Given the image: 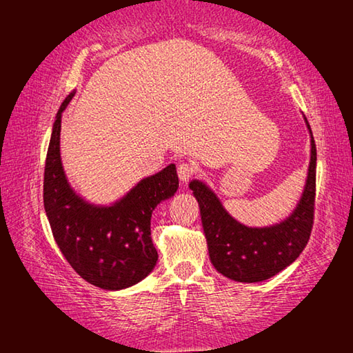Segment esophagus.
Masks as SVG:
<instances>
[{"mask_svg": "<svg viewBox=\"0 0 353 353\" xmlns=\"http://www.w3.org/2000/svg\"><path fill=\"white\" fill-rule=\"evenodd\" d=\"M197 172V165L194 162H181L177 167V176L182 182H188Z\"/></svg>", "mask_w": 353, "mask_h": 353, "instance_id": "obj_1", "label": "esophagus"}]
</instances>
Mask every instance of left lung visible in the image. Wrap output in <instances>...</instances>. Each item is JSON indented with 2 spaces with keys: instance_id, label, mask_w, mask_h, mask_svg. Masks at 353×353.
Wrapping results in <instances>:
<instances>
[{
  "instance_id": "8db88e82",
  "label": "left lung",
  "mask_w": 353,
  "mask_h": 353,
  "mask_svg": "<svg viewBox=\"0 0 353 353\" xmlns=\"http://www.w3.org/2000/svg\"><path fill=\"white\" fill-rule=\"evenodd\" d=\"M308 129L311 132L310 124ZM316 162L317 150L311 133V162L303 196L291 216L272 228L244 226L224 211L205 183H190L200 205L209 258L223 276L238 282H262L297 259L310 241L314 224Z\"/></svg>"
}]
</instances>
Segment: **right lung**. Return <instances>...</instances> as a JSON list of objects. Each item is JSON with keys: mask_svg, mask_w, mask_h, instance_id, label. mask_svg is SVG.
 <instances>
[{"mask_svg": "<svg viewBox=\"0 0 353 353\" xmlns=\"http://www.w3.org/2000/svg\"><path fill=\"white\" fill-rule=\"evenodd\" d=\"M66 97L57 112L43 172V208L52 236L65 259L79 276L103 290H123L152 272L157 252L152 241V212L179 188L176 165L142 179L109 208L92 206L74 192L61 162L62 112L72 100Z\"/></svg>", "mask_w": 353, "mask_h": 353, "instance_id": "obj_1", "label": "right lung"}]
</instances>
